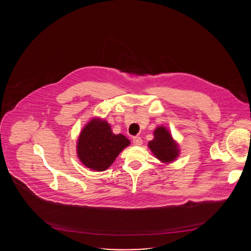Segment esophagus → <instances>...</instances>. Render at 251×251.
<instances>
[{"label":"esophagus","mask_w":251,"mask_h":251,"mask_svg":"<svg viewBox=\"0 0 251 251\" xmlns=\"http://www.w3.org/2000/svg\"><path fill=\"white\" fill-rule=\"evenodd\" d=\"M132 142H133V145H135V146H141L142 145V139L139 136H135V137H133Z\"/></svg>","instance_id":"esophagus-1"}]
</instances>
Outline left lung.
<instances>
[{
	"instance_id": "obj_1",
	"label": "left lung",
	"mask_w": 251,
	"mask_h": 251,
	"mask_svg": "<svg viewBox=\"0 0 251 251\" xmlns=\"http://www.w3.org/2000/svg\"><path fill=\"white\" fill-rule=\"evenodd\" d=\"M153 134L154 138L149 142V148L156 158L165 164L175 161L179 154V146L169 131L164 126H159Z\"/></svg>"
}]
</instances>
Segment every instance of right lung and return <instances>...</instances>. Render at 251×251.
Here are the masks:
<instances>
[{
    "label": "right lung",
    "instance_id": "right-lung-1",
    "mask_svg": "<svg viewBox=\"0 0 251 251\" xmlns=\"http://www.w3.org/2000/svg\"><path fill=\"white\" fill-rule=\"evenodd\" d=\"M130 143L123 134H114L107 121L94 118L80 132L77 155L91 170L104 171Z\"/></svg>",
    "mask_w": 251,
    "mask_h": 251
}]
</instances>
